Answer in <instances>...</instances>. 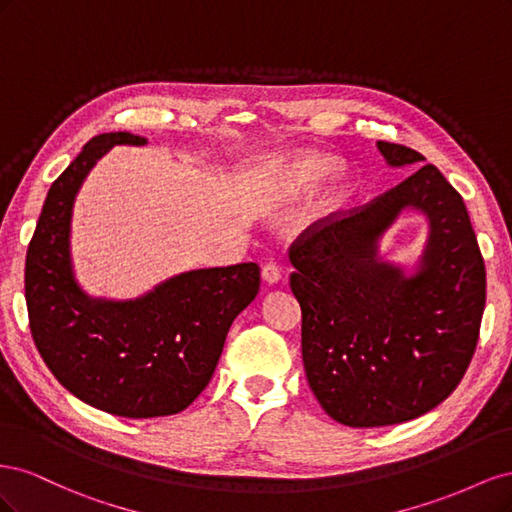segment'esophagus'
Here are the masks:
<instances>
[{"label":"esophagus","instance_id":"esophagus-1","mask_svg":"<svg viewBox=\"0 0 512 512\" xmlns=\"http://www.w3.org/2000/svg\"><path fill=\"white\" fill-rule=\"evenodd\" d=\"M262 280H265L267 284H277L282 280V269L273 265V262H269V265L262 267Z\"/></svg>","mask_w":512,"mask_h":512}]
</instances>
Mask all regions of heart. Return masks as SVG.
I'll return each mask as SVG.
<instances>
[{
    "instance_id": "b5f03b06",
    "label": "heart",
    "mask_w": 512,
    "mask_h": 512,
    "mask_svg": "<svg viewBox=\"0 0 512 512\" xmlns=\"http://www.w3.org/2000/svg\"><path fill=\"white\" fill-rule=\"evenodd\" d=\"M333 168V160L331 158H324L320 153H301V156L292 158V162L288 164V181L294 190H309L314 188V185L327 177ZM346 177L342 173H337L331 179V185L324 192L322 203L324 207H333L337 205L339 200H342L344 192H346Z\"/></svg>"
}]
</instances>
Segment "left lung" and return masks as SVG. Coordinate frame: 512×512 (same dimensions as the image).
<instances>
[{
  "label": "left lung",
  "instance_id": "8db88e82",
  "mask_svg": "<svg viewBox=\"0 0 512 512\" xmlns=\"http://www.w3.org/2000/svg\"><path fill=\"white\" fill-rule=\"evenodd\" d=\"M378 149L391 166L425 162L404 145L378 141ZM404 208L430 220L412 276L377 258L379 237ZM288 256L309 389L337 423H406L457 389L476 350L487 280L468 209L436 166L312 224Z\"/></svg>",
  "mask_w": 512,
  "mask_h": 512
}]
</instances>
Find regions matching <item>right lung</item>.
<instances>
[{"label": "right lung", "instance_id": "add662e5", "mask_svg": "<svg viewBox=\"0 0 512 512\" xmlns=\"http://www.w3.org/2000/svg\"><path fill=\"white\" fill-rule=\"evenodd\" d=\"M130 132L100 134L46 194L25 258L34 344L61 386L85 404L126 418L177 414L205 391L232 320L260 288L256 262L170 277L134 301L91 299L70 260L74 196L113 145H145Z\"/></svg>", "mask_w": 512, "mask_h": 512}]
</instances>
